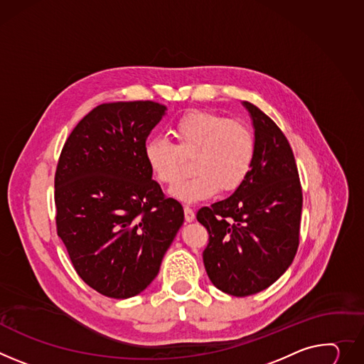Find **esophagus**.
<instances>
[{"label": "esophagus", "instance_id": "obj_1", "mask_svg": "<svg viewBox=\"0 0 364 364\" xmlns=\"http://www.w3.org/2000/svg\"><path fill=\"white\" fill-rule=\"evenodd\" d=\"M184 218H186V220H187V222L194 220V210H193V208H190V206H184Z\"/></svg>", "mask_w": 364, "mask_h": 364}]
</instances>
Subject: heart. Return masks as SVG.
Returning a JSON list of instances; mask_svg holds the SVG:
<instances>
[{"mask_svg":"<svg viewBox=\"0 0 364 364\" xmlns=\"http://www.w3.org/2000/svg\"><path fill=\"white\" fill-rule=\"evenodd\" d=\"M174 145L161 138L148 139L144 156L154 177L176 186L191 158L193 176L174 188L178 200L193 203L218 193L238 188L251 171L255 155L252 129L240 119H226L208 110H191L171 126Z\"/></svg>","mask_w":364,"mask_h":364,"instance_id":"obj_1","label":"heart"}]
</instances>
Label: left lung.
Listing matches in <instances>:
<instances>
[{
    "label": "left lung",
    "mask_w": 364,
    "mask_h": 364,
    "mask_svg": "<svg viewBox=\"0 0 364 364\" xmlns=\"http://www.w3.org/2000/svg\"><path fill=\"white\" fill-rule=\"evenodd\" d=\"M244 106L255 129L251 171L232 196L196 215L209 234L203 262L210 282L238 297L267 289L289 269L299 247L304 202L282 129L255 105Z\"/></svg>",
    "instance_id": "1"
}]
</instances>
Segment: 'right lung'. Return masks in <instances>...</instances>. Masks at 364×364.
<instances>
[{
	"label": "right lung",
	"mask_w": 364,
	"mask_h": 364,
	"mask_svg": "<svg viewBox=\"0 0 364 364\" xmlns=\"http://www.w3.org/2000/svg\"><path fill=\"white\" fill-rule=\"evenodd\" d=\"M165 106L116 102L94 107L74 127L55 173L56 232L77 274L94 290L127 299L156 277L184 222L144 156Z\"/></svg>",
	"instance_id": "1"
}]
</instances>
